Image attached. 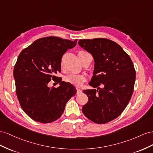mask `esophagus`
I'll list each match as a JSON object with an SVG mask.
<instances>
[{"label": "esophagus", "instance_id": "obj_1", "mask_svg": "<svg viewBox=\"0 0 153 153\" xmlns=\"http://www.w3.org/2000/svg\"><path fill=\"white\" fill-rule=\"evenodd\" d=\"M76 90H77V94H81L82 92V90L80 89V88H76Z\"/></svg>", "mask_w": 153, "mask_h": 153}]
</instances>
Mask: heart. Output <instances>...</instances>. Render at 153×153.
<instances>
[{"mask_svg": "<svg viewBox=\"0 0 153 153\" xmlns=\"http://www.w3.org/2000/svg\"><path fill=\"white\" fill-rule=\"evenodd\" d=\"M87 54V52L83 51H80L78 52L77 55L79 58H81L82 56ZM86 78L85 76L82 74H71L65 77V81L69 82L73 85L75 86H81L85 82Z\"/></svg>", "mask_w": 153, "mask_h": 153, "instance_id": "heart-1", "label": "heart"}]
</instances>
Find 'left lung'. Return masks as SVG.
<instances>
[{
  "mask_svg": "<svg viewBox=\"0 0 153 153\" xmlns=\"http://www.w3.org/2000/svg\"><path fill=\"white\" fill-rule=\"evenodd\" d=\"M78 44L92 55L95 65L89 85L97 90H83L88 101L82 111L90 120L105 124L123 112L131 97L136 71L129 56L106 38L79 40ZM101 84L104 88L98 86Z\"/></svg>",
  "mask_w": 153,
  "mask_h": 153,
  "instance_id": "left-lung-1",
  "label": "left lung"
}]
</instances>
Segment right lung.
<instances>
[{"label": "right lung", "mask_w": 153, "mask_h": 153, "mask_svg": "<svg viewBox=\"0 0 153 153\" xmlns=\"http://www.w3.org/2000/svg\"><path fill=\"white\" fill-rule=\"evenodd\" d=\"M73 41L59 37L38 39L22 50L14 67L16 93L20 106L30 118L41 123L58 119L68 100L76 94L72 84L56 76L61 72L63 55L76 46ZM53 79L58 88H49Z\"/></svg>", "instance_id": "add662e5"}]
</instances>
